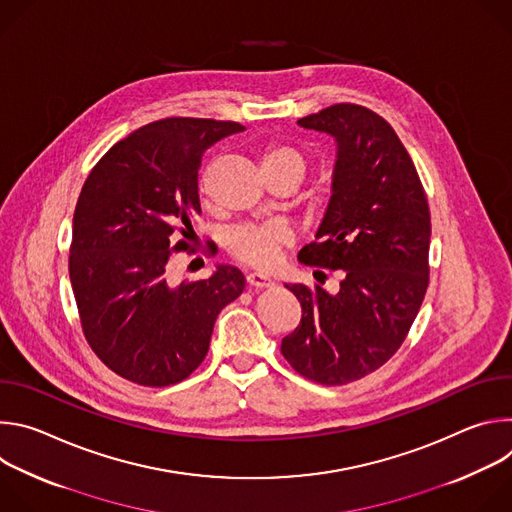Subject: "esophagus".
Returning <instances> with one entry per match:
<instances>
[{
  "label": "esophagus",
  "instance_id": "34e87169",
  "mask_svg": "<svg viewBox=\"0 0 512 512\" xmlns=\"http://www.w3.org/2000/svg\"><path fill=\"white\" fill-rule=\"evenodd\" d=\"M247 283L255 289H267V287H273V281L261 273H249L247 275Z\"/></svg>",
  "mask_w": 512,
  "mask_h": 512
}]
</instances>
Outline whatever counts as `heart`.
I'll return each mask as SVG.
<instances>
[{
	"label": "heart",
	"instance_id": "1",
	"mask_svg": "<svg viewBox=\"0 0 512 512\" xmlns=\"http://www.w3.org/2000/svg\"><path fill=\"white\" fill-rule=\"evenodd\" d=\"M259 170L267 182L287 178L300 184L308 170V158L296 145L271 141L259 154ZM291 243V233L281 225H247L231 231L225 239L227 251L257 269H269L277 263L279 253Z\"/></svg>",
	"mask_w": 512,
	"mask_h": 512
}]
</instances>
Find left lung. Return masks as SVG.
<instances>
[{
	"label": "left lung",
	"mask_w": 512,
	"mask_h": 512,
	"mask_svg": "<svg viewBox=\"0 0 512 512\" xmlns=\"http://www.w3.org/2000/svg\"><path fill=\"white\" fill-rule=\"evenodd\" d=\"M336 137L332 198L298 259L340 269V289L285 285L302 304L283 338L291 369L320 385L371 375L399 350L429 285V204L405 145L375 111L336 103L298 119Z\"/></svg>",
	"instance_id": "left-lung-1"
}]
</instances>
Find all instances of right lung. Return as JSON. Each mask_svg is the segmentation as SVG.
Segmentation results:
<instances>
[{"label": "right lung", "mask_w": 512, "mask_h": 512, "mask_svg": "<svg viewBox=\"0 0 512 512\" xmlns=\"http://www.w3.org/2000/svg\"><path fill=\"white\" fill-rule=\"evenodd\" d=\"M237 121L168 117L117 141L81 190L68 271L83 334L103 364L143 387H168L204 360L216 316L245 289L221 265L210 279L168 281L200 214L198 168Z\"/></svg>", "instance_id": "add662e5"}]
</instances>
